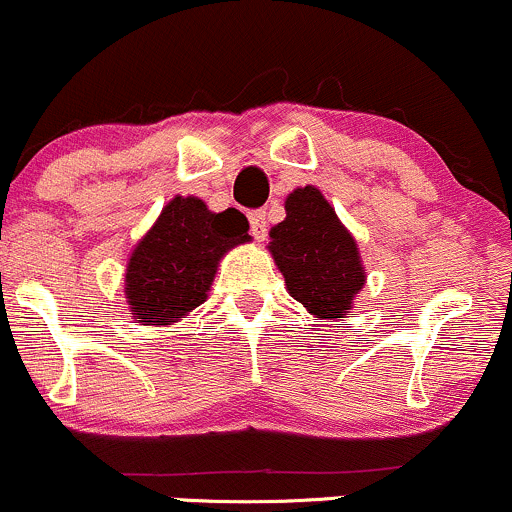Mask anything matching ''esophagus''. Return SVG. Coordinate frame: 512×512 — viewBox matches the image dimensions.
<instances>
[{"mask_svg": "<svg viewBox=\"0 0 512 512\" xmlns=\"http://www.w3.org/2000/svg\"><path fill=\"white\" fill-rule=\"evenodd\" d=\"M250 233L255 240L267 238V213L265 211H252L250 213Z\"/></svg>", "mask_w": 512, "mask_h": 512, "instance_id": "esophagus-1", "label": "esophagus"}]
</instances>
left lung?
<instances>
[{"instance_id": "obj_1", "label": "left lung", "mask_w": 512, "mask_h": 512, "mask_svg": "<svg viewBox=\"0 0 512 512\" xmlns=\"http://www.w3.org/2000/svg\"><path fill=\"white\" fill-rule=\"evenodd\" d=\"M272 250L289 294L316 318H342L364 286L357 243L316 187L286 199V218L272 228Z\"/></svg>"}]
</instances>
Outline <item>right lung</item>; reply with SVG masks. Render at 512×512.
<instances>
[{"label":"right lung","instance_id":"obj_1","mask_svg":"<svg viewBox=\"0 0 512 512\" xmlns=\"http://www.w3.org/2000/svg\"><path fill=\"white\" fill-rule=\"evenodd\" d=\"M238 209L211 213L194 196H177L140 240L126 269V299L145 325H170L206 301L216 265L250 240Z\"/></svg>","mask_w":512,"mask_h":512}]
</instances>
